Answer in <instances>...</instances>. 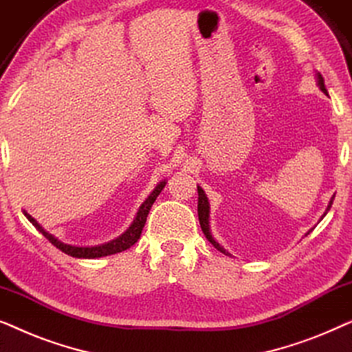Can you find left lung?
Masks as SVG:
<instances>
[{"label":"left lung","instance_id":"1","mask_svg":"<svg viewBox=\"0 0 352 352\" xmlns=\"http://www.w3.org/2000/svg\"><path fill=\"white\" fill-rule=\"evenodd\" d=\"M316 80H317V86H319L322 93L327 94V89H325L324 78H322V75H320V74H316ZM197 190H199V221H200V228H201V230H204L205 237L208 239V242H210L211 245H213V247H214L216 250H218V252L224 253V254H230V253L228 252V250H226L224 247H221V245L214 240L213 235H211V229H210V201H208V197H206L205 190L201 189L200 186H197ZM333 199H335V195L330 199L329 205H327L325 213L322 214V218H324V216L330 211L331 204H333ZM322 218H320V219H322ZM309 232H311V230H309ZM309 232H307V234H309ZM307 234H306V235H307Z\"/></svg>","mask_w":352,"mask_h":352}]
</instances>
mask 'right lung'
I'll list each match as a JSON object with an SVG mask.
<instances>
[{"label":"right lung","mask_w":352,"mask_h":352,"mask_svg":"<svg viewBox=\"0 0 352 352\" xmlns=\"http://www.w3.org/2000/svg\"><path fill=\"white\" fill-rule=\"evenodd\" d=\"M165 186H166L165 179L158 182V184L155 186V189L151 192V195H148L147 199L144 200V204L141 206H139V210H138L136 216H134L133 223L129 224V228L124 230L122 235H118L117 239L110 240V242H107V243L94 245V247H80V245H70V243L62 242V240L57 239L56 235L47 232V230L43 228V226L38 223V221L33 218V216L28 214L25 210H23V214H25V218L30 221L33 226H35L38 232H41L47 240H50L52 245H54L56 248H59L60 252H64L65 254H70V256H74V258H83V259L102 258V256H109V254L124 252V250L131 248L133 245L138 242L139 237H141L144 224H146L148 211H151L153 201L157 200V197L160 195V192L163 190V187H165Z\"/></svg>","instance_id":"right-lung-1"}]
</instances>
